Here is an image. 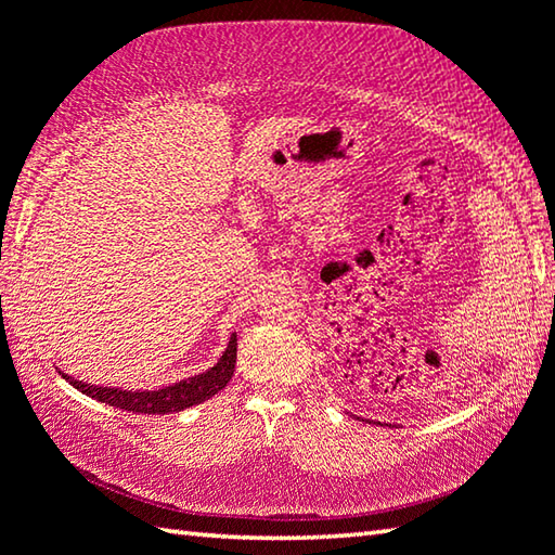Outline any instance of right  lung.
I'll return each mask as SVG.
<instances>
[{
  "instance_id": "1",
  "label": "right lung",
  "mask_w": 555,
  "mask_h": 555,
  "mask_svg": "<svg viewBox=\"0 0 555 555\" xmlns=\"http://www.w3.org/2000/svg\"><path fill=\"white\" fill-rule=\"evenodd\" d=\"M234 362H237V335L232 333L228 350L222 352L218 362L212 364L210 370L203 374H195V377L181 379L176 384H168L156 391H129V389H115V387H95V384H86L73 379L70 374H63V379H68L75 389L88 393L90 399H98L102 403H109V406L125 409L131 413H171V411H183L191 409L195 403H203L224 389L234 374Z\"/></svg>"
}]
</instances>
